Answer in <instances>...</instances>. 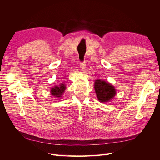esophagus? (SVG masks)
Here are the masks:
<instances>
[{
    "label": "esophagus",
    "instance_id": "obj_1",
    "mask_svg": "<svg viewBox=\"0 0 160 160\" xmlns=\"http://www.w3.org/2000/svg\"><path fill=\"white\" fill-rule=\"evenodd\" d=\"M86 67V62H80V68L81 69V71H85Z\"/></svg>",
    "mask_w": 160,
    "mask_h": 160
}]
</instances>
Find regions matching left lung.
<instances>
[{"mask_svg": "<svg viewBox=\"0 0 160 160\" xmlns=\"http://www.w3.org/2000/svg\"><path fill=\"white\" fill-rule=\"evenodd\" d=\"M94 88L97 97L100 102H108L116 95V91L113 85L104 80H95Z\"/></svg>", "mask_w": 160, "mask_h": 160, "instance_id": "left-lung-1", "label": "left lung"}]
</instances>
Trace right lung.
Here are the masks:
<instances>
[{
  "mask_svg": "<svg viewBox=\"0 0 160 160\" xmlns=\"http://www.w3.org/2000/svg\"><path fill=\"white\" fill-rule=\"evenodd\" d=\"M66 89V85L64 83H61L59 86L56 85L54 88H51V93L55 97H57V98H61V95L64 93V91Z\"/></svg>",
  "mask_w": 160,
  "mask_h": 160,
  "instance_id": "right-lung-1",
  "label": "right lung"
}]
</instances>
